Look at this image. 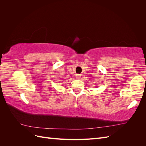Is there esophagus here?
Instances as JSON below:
<instances>
[{
    "label": "esophagus",
    "mask_w": 146,
    "mask_h": 146,
    "mask_svg": "<svg viewBox=\"0 0 146 146\" xmlns=\"http://www.w3.org/2000/svg\"><path fill=\"white\" fill-rule=\"evenodd\" d=\"M76 78L77 79H80L81 78V76H80V74H77Z\"/></svg>",
    "instance_id": "34e87169"
}]
</instances>
